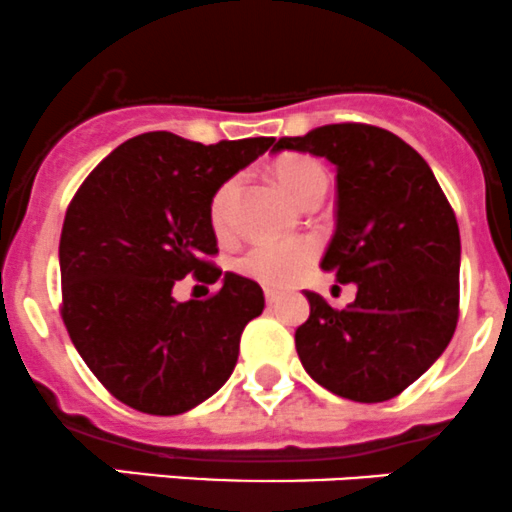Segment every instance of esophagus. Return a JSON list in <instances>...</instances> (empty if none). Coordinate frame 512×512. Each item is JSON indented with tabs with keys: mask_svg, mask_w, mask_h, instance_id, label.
Listing matches in <instances>:
<instances>
[{
	"mask_svg": "<svg viewBox=\"0 0 512 512\" xmlns=\"http://www.w3.org/2000/svg\"><path fill=\"white\" fill-rule=\"evenodd\" d=\"M263 296H266L268 306H273V303L278 301V291H273V288H266V291H263Z\"/></svg>",
	"mask_w": 512,
	"mask_h": 512,
	"instance_id": "34e87169",
	"label": "esophagus"
}]
</instances>
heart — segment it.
Returning a JSON list of instances; mask_svg holds the SVG:
<instances>
[{
    "mask_svg": "<svg viewBox=\"0 0 512 512\" xmlns=\"http://www.w3.org/2000/svg\"><path fill=\"white\" fill-rule=\"evenodd\" d=\"M273 176L278 184L288 191L291 199L306 204L316 194L326 189V171L316 159L303 154H288L273 164ZM241 179L231 176L209 201V221L216 236H229L234 229V206L239 196ZM318 256V244L313 239H291V241H261L251 246L239 258V271L271 288H286L296 283L303 273L311 268Z\"/></svg>",
    "mask_w": 512,
    "mask_h": 512,
    "instance_id": "heart-1",
    "label": "heart"
}]
</instances>
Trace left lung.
<instances>
[{
  "mask_svg": "<svg viewBox=\"0 0 512 512\" xmlns=\"http://www.w3.org/2000/svg\"><path fill=\"white\" fill-rule=\"evenodd\" d=\"M336 164V234L321 268L356 283L343 311L306 291L311 316L296 328L308 376L358 403L391 401L423 376L455 333L460 231L433 171L401 136L371 124H326L283 136Z\"/></svg>",
  "mask_w": 512,
  "mask_h": 512,
  "instance_id": "8db88e82",
  "label": "left lung"
}]
</instances>
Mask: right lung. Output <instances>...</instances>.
Segmentation results:
<instances>
[{
	"label": "right lung",
	"mask_w": 512,
	"mask_h": 512,
	"mask_svg": "<svg viewBox=\"0 0 512 512\" xmlns=\"http://www.w3.org/2000/svg\"><path fill=\"white\" fill-rule=\"evenodd\" d=\"M273 144L271 136L199 144L171 131L124 141L84 179L59 239L62 321L101 386L149 416H179L214 396L261 316L256 281L226 273L204 301L176 281L216 283L209 201Z\"/></svg>",
	"instance_id": "1"
}]
</instances>
